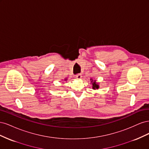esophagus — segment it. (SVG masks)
Returning a JSON list of instances; mask_svg holds the SVG:
<instances>
[{"label":"esophagus","mask_w":149,"mask_h":149,"mask_svg":"<svg viewBox=\"0 0 149 149\" xmlns=\"http://www.w3.org/2000/svg\"><path fill=\"white\" fill-rule=\"evenodd\" d=\"M82 78V74H77L76 75V78L77 79H80Z\"/></svg>","instance_id":"1"}]
</instances>
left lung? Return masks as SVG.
<instances>
[{"mask_svg":"<svg viewBox=\"0 0 149 149\" xmlns=\"http://www.w3.org/2000/svg\"><path fill=\"white\" fill-rule=\"evenodd\" d=\"M90 81H91V84H92V89H98L100 88V86H99V83L96 82V80L93 79V78L90 79Z\"/></svg>","mask_w":149,"mask_h":149,"instance_id":"left-lung-1","label":"left lung"}]
</instances>
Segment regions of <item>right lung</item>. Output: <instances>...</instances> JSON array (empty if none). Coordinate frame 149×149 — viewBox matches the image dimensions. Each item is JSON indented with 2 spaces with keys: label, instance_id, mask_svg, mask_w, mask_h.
I'll list each match as a JSON object with an SVG mask.
<instances>
[{
  "label": "right lung",
  "instance_id": "obj_1",
  "mask_svg": "<svg viewBox=\"0 0 149 149\" xmlns=\"http://www.w3.org/2000/svg\"><path fill=\"white\" fill-rule=\"evenodd\" d=\"M64 80H65V81H66V80H67V78H65V79H64Z\"/></svg>",
  "mask_w": 149,
  "mask_h": 149
}]
</instances>
